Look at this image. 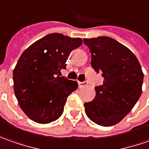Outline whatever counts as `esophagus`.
<instances>
[{
	"instance_id": "1",
	"label": "esophagus",
	"mask_w": 149,
	"mask_h": 149,
	"mask_svg": "<svg viewBox=\"0 0 149 149\" xmlns=\"http://www.w3.org/2000/svg\"><path fill=\"white\" fill-rule=\"evenodd\" d=\"M87 84V81H78V86L79 87H83L86 85Z\"/></svg>"
}]
</instances>
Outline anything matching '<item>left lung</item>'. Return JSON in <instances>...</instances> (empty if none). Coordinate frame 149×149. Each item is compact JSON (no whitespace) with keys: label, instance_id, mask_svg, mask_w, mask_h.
Masks as SVG:
<instances>
[{"label":"left lung","instance_id":"8db88e82","mask_svg":"<svg viewBox=\"0 0 149 149\" xmlns=\"http://www.w3.org/2000/svg\"><path fill=\"white\" fill-rule=\"evenodd\" d=\"M91 54V67L104 77L95 87L94 100L84 104L85 112L101 126L118 124L133 109L142 94L143 73L135 55L116 39L101 36L84 39Z\"/></svg>","mask_w":149,"mask_h":149}]
</instances>
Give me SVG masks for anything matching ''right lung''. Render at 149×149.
<instances>
[{"label": "right lung", "instance_id": "1", "mask_svg": "<svg viewBox=\"0 0 149 149\" xmlns=\"http://www.w3.org/2000/svg\"><path fill=\"white\" fill-rule=\"evenodd\" d=\"M82 44L80 38L49 33L26 49L13 72L14 91L20 108L32 120L49 124L62 116L68 96L78 84L63 77L70 53Z\"/></svg>", "mask_w": 149, "mask_h": 149}]
</instances>
